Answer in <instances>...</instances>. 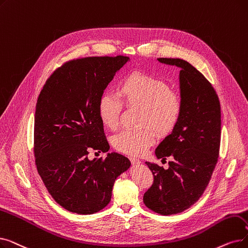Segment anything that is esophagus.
I'll list each match as a JSON object with an SVG mask.
<instances>
[{
  "mask_svg": "<svg viewBox=\"0 0 248 248\" xmlns=\"http://www.w3.org/2000/svg\"><path fill=\"white\" fill-rule=\"evenodd\" d=\"M130 160H131V162H132L133 165H140V164L142 163L141 161H140L139 159H136V158H133V157H131Z\"/></svg>",
  "mask_w": 248,
  "mask_h": 248,
  "instance_id": "34e87169",
  "label": "esophagus"
}]
</instances>
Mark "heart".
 Masks as SVG:
<instances>
[{
  "instance_id": "obj_1",
  "label": "heart",
  "mask_w": 248,
  "mask_h": 248,
  "mask_svg": "<svg viewBox=\"0 0 248 248\" xmlns=\"http://www.w3.org/2000/svg\"><path fill=\"white\" fill-rule=\"evenodd\" d=\"M118 95L105 93L98 100L97 113L104 126L115 130L120 124L124 104L140 108L137 130H124L113 137L114 148L131 156L143 155L155 142L156 134L169 135L177 125L182 112L178 93L170 89L164 80L142 72H132L122 80Z\"/></svg>"
}]
</instances>
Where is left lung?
I'll return each mask as SVG.
<instances>
[{
	"label": "left lung",
	"mask_w": 248,
	"mask_h": 248,
	"mask_svg": "<svg viewBox=\"0 0 248 248\" xmlns=\"http://www.w3.org/2000/svg\"><path fill=\"white\" fill-rule=\"evenodd\" d=\"M157 60L180 69L182 112L174 130L155 150L158 159L171 158L169 167L146 162L154 181L143 201L150 210L167 216L192 206L209 185L219 157L221 106L211 83L189 62Z\"/></svg>",
	"instance_id": "8db88e82"
}]
</instances>
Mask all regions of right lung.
Returning a JSON list of instances; mask_svg holds the SVG:
<instances>
[{
	"mask_svg": "<svg viewBox=\"0 0 248 248\" xmlns=\"http://www.w3.org/2000/svg\"><path fill=\"white\" fill-rule=\"evenodd\" d=\"M128 60L117 56L67 62L51 74L38 96L36 168L53 200L72 213L89 215L105 208L115 179L131 166L130 160L115 152L105 159H88L91 149L108 152L97 103Z\"/></svg>",
	"mask_w": 248,
	"mask_h": 248,
	"instance_id": "right-lung-1",
	"label": "right lung"
}]
</instances>
